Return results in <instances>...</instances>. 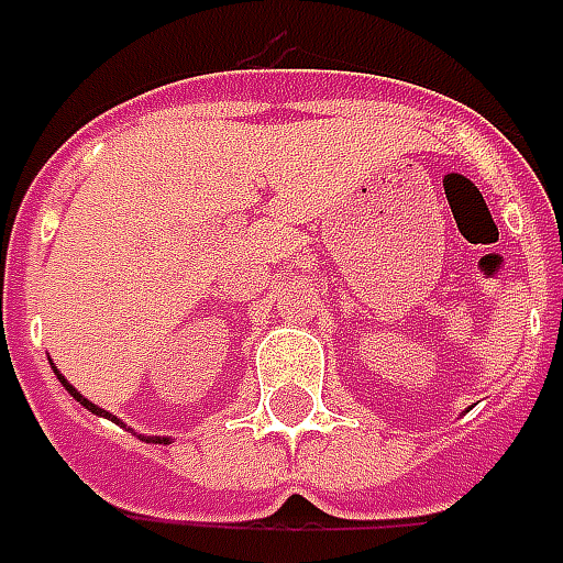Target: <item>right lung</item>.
<instances>
[{"label": "right lung", "mask_w": 563, "mask_h": 563, "mask_svg": "<svg viewBox=\"0 0 563 563\" xmlns=\"http://www.w3.org/2000/svg\"><path fill=\"white\" fill-rule=\"evenodd\" d=\"M56 376H59V382H62V385H65V390H68L70 397L77 399V402H80V406H86V409H89V411H95V415H103V418H110V415H107V411H103V409H98V406H95V402H89V399L82 397L80 390H77V387L70 385L68 378L62 376V373H56ZM145 441H166V439H145Z\"/></svg>", "instance_id": "obj_1"}]
</instances>
